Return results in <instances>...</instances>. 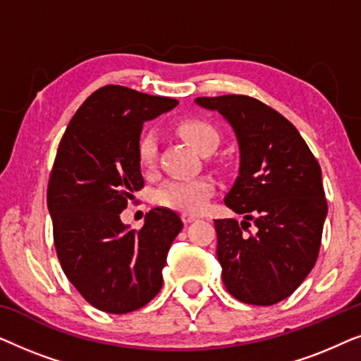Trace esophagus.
I'll list each match as a JSON object with an SVG mask.
<instances>
[{
    "label": "esophagus",
    "instance_id": "obj_1",
    "mask_svg": "<svg viewBox=\"0 0 361 361\" xmlns=\"http://www.w3.org/2000/svg\"><path fill=\"white\" fill-rule=\"evenodd\" d=\"M197 219L194 215H189V214H184L182 215V221H184V224L187 225V224H192V221H195Z\"/></svg>",
    "mask_w": 361,
    "mask_h": 361
}]
</instances>
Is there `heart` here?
<instances>
[{"label":"heart","mask_w":361,"mask_h":361,"mask_svg":"<svg viewBox=\"0 0 361 361\" xmlns=\"http://www.w3.org/2000/svg\"><path fill=\"white\" fill-rule=\"evenodd\" d=\"M177 133L189 141L202 154H210L220 142L219 131L210 123L202 120H184L177 125ZM159 140L156 131L145 130L137 137L136 154L142 169H152L157 161ZM215 192V180L202 176L195 179H169L156 190V204L167 209L184 212V214H200L207 202Z\"/></svg>","instance_id":"heart-1"}]
</instances>
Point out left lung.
<instances>
[{
	"label": "left lung",
	"instance_id": "1",
	"mask_svg": "<svg viewBox=\"0 0 361 361\" xmlns=\"http://www.w3.org/2000/svg\"><path fill=\"white\" fill-rule=\"evenodd\" d=\"M195 103L219 111L240 147L238 177L225 204L245 220H215L221 279L241 302L273 305L289 298L317 261L327 216L322 171L293 123L263 102L221 95ZM250 221L259 228L255 235L244 233Z\"/></svg>",
	"mask_w": 361,
	"mask_h": 361
}]
</instances>
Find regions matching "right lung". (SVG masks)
Here are the masks:
<instances>
[{
	"label": "right lung",
	"instance_id": "1",
	"mask_svg": "<svg viewBox=\"0 0 361 361\" xmlns=\"http://www.w3.org/2000/svg\"><path fill=\"white\" fill-rule=\"evenodd\" d=\"M177 103L121 85L102 87L82 103L59 145L47 185L57 258L82 298L103 312H133L162 288V268L182 220L157 207L141 230H128L120 214L145 187L136 154L142 123Z\"/></svg>",
	"mask_w": 361,
	"mask_h": 361
}]
</instances>
